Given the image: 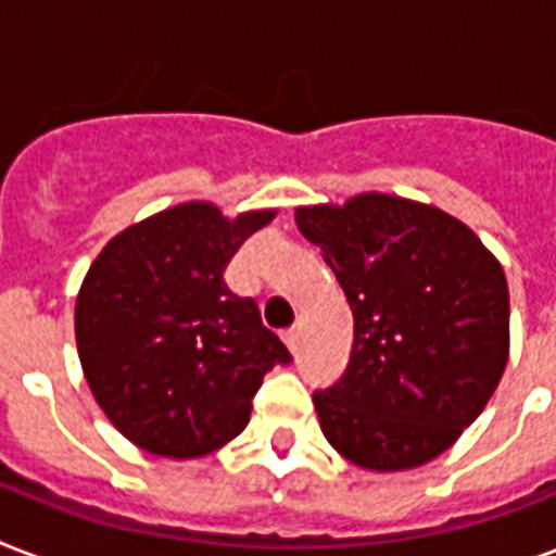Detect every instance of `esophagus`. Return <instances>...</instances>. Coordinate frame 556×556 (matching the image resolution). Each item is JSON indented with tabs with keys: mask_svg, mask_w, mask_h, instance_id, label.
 Here are the masks:
<instances>
[{
	"mask_svg": "<svg viewBox=\"0 0 556 556\" xmlns=\"http://www.w3.org/2000/svg\"><path fill=\"white\" fill-rule=\"evenodd\" d=\"M282 340H286V346L291 349V355H296V349H300V329H288L286 334H282Z\"/></svg>",
	"mask_w": 556,
	"mask_h": 556,
	"instance_id": "obj_1",
	"label": "esophagus"
}]
</instances>
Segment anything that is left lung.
<instances>
[{"instance_id": "1", "label": "left lung", "mask_w": 556, "mask_h": 556, "mask_svg": "<svg viewBox=\"0 0 556 556\" xmlns=\"http://www.w3.org/2000/svg\"><path fill=\"white\" fill-rule=\"evenodd\" d=\"M355 314L346 375L314 392L331 447L375 473L453 447L508 366L510 303L500 260L456 216L389 192L296 207Z\"/></svg>"}]
</instances>
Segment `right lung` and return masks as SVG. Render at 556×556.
Wrapping results in <instances>:
<instances>
[{"mask_svg": "<svg viewBox=\"0 0 556 556\" xmlns=\"http://www.w3.org/2000/svg\"><path fill=\"white\" fill-rule=\"evenodd\" d=\"M277 210L185 201L112 236L83 277L74 338L91 395L135 447L199 458L248 427L265 371L288 364L227 262Z\"/></svg>", "mask_w": 556, "mask_h": 556, "instance_id": "right-lung-1", "label": "right lung"}]
</instances>
